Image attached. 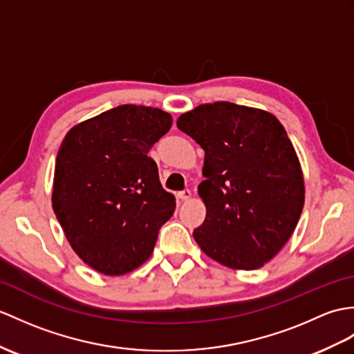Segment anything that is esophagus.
<instances>
[{
  "mask_svg": "<svg viewBox=\"0 0 354 354\" xmlns=\"http://www.w3.org/2000/svg\"><path fill=\"white\" fill-rule=\"evenodd\" d=\"M178 197H179L180 201H188V199H190V197H192V192L188 190V188H185V190L178 193Z\"/></svg>",
  "mask_w": 354,
  "mask_h": 354,
  "instance_id": "34e87169",
  "label": "esophagus"
}]
</instances>
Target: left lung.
<instances>
[{
  "instance_id": "8db88e82",
  "label": "left lung",
  "mask_w": 354,
  "mask_h": 354,
  "mask_svg": "<svg viewBox=\"0 0 354 354\" xmlns=\"http://www.w3.org/2000/svg\"><path fill=\"white\" fill-rule=\"evenodd\" d=\"M178 128L205 151L199 196L207 207L193 231L209 258L254 270L290 240L305 203L300 162L273 114L214 102L180 114Z\"/></svg>"
}]
</instances>
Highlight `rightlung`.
<instances>
[{
    "mask_svg": "<svg viewBox=\"0 0 354 354\" xmlns=\"http://www.w3.org/2000/svg\"><path fill=\"white\" fill-rule=\"evenodd\" d=\"M171 116L119 105L73 127L57 153L53 208L72 249L96 271L129 273L149 259L160 227L174 216L151 147Z\"/></svg>",
    "mask_w": 354,
    "mask_h": 354,
    "instance_id": "add662e5",
    "label": "right lung"
}]
</instances>
